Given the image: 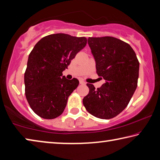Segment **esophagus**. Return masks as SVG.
Wrapping results in <instances>:
<instances>
[{
    "label": "esophagus",
    "instance_id": "obj_1",
    "mask_svg": "<svg viewBox=\"0 0 160 160\" xmlns=\"http://www.w3.org/2000/svg\"><path fill=\"white\" fill-rule=\"evenodd\" d=\"M80 85H85V82H84L83 80H80Z\"/></svg>",
    "mask_w": 160,
    "mask_h": 160
}]
</instances>
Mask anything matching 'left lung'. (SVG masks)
Returning <instances> with one entry per match:
<instances>
[{"instance_id": "obj_1", "label": "left lung", "mask_w": 160, "mask_h": 160, "mask_svg": "<svg viewBox=\"0 0 160 160\" xmlns=\"http://www.w3.org/2000/svg\"><path fill=\"white\" fill-rule=\"evenodd\" d=\"M88 44L97 73L105 83L97 89L87 84L90 91L83 98V105L97 118H112L127 107L136 90L139 61L131 46L117 38L89 37Z\"/></svg>"}]
</instances>
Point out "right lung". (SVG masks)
Instances as JSON below:
<instances>
[{"label": "right lung", "mask_w": 160, "mask_h": 160, "mask_svg": "<svg viewBox=\"0 0 160 160\" xmlns=\"http://www.w3.org/2000/svg\"><path fill=\"white\" fill-rule=\"evenodd\" d=\"M86 44L85 37L53 34L40 39L29 53L25 72V96L31 109L41 118L53 119L63 112L79 81L67 80L62 72Z\"/></svg>", "instance_id": "1"}]
</instances>
